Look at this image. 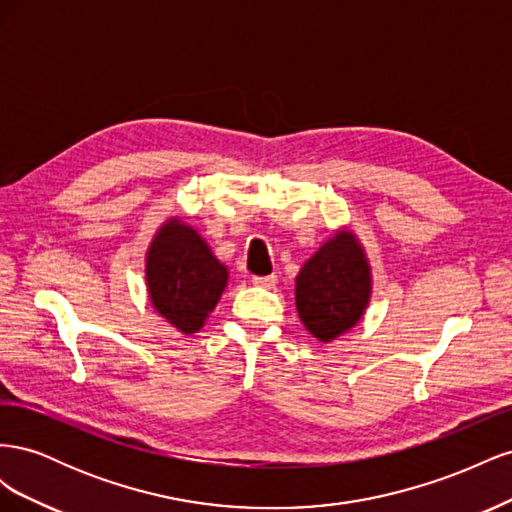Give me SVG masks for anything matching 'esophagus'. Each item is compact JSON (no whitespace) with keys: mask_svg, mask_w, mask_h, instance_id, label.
Here are the masks:
<instances>
[{"mask_svg":"<svg viewBox=\"0 0 512 512\" xmlns=\"http://www.w3.org/2000/svg\"><path fill=\"white\" fill-rule=\"evenodd\" d=\"M252 282L256 286H262V288H273L277 284V275L271 273V275H254Z\"/></svg>","mask_w":512,"mask_h":512,"instance_id":"esophagus-1","label":"esophagus"}]
</instances>
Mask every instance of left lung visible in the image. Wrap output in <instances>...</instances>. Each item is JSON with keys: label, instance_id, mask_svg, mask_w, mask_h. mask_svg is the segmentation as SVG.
<instances>
[{"label": "left lung", "instance_id": "8db88e82", "mask_svg": "<svg viewBox=\"0 0 512 512\" xmlns=\"http://www.w3.org/2000/svg\"><path fill=\"white\" fill-rule=\"evenodd\" d=\"M294 294L305 329L320 342L359 322L369 301V267L352 232H337L305 262Z\"/></svg>", "mask_w": 512, "mask_h": 512}]
</instances>
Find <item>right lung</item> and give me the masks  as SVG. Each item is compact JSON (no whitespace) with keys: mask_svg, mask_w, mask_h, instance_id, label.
I'll list each match as a JSON object with an SVG mask.
<instances>
[{"mask_svg":"<svg viewBox=\"0 0 512 512\" xmlns=\"http://www.w3.org/2000/svg\"><path fill=\"white\" fill-rule=\"evenodd\" d=\"M228 271L209 252L196 230L170 220L147 254L151 303L183 333L203 327L226 286Z\"/></svg>","mask_w":512,"mask_h":512,"instance_id":"add662e5","label":"right lung"}]
</instances>
